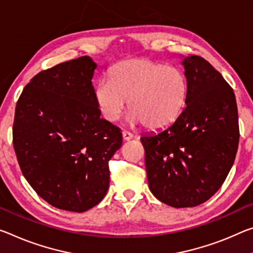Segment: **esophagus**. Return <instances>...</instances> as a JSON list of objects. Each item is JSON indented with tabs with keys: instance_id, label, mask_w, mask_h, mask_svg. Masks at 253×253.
Here are the masks:
<instances>
[{
	"instance_id": "obj_1",
	"label": "esophagus",
	"mask_w": 253,
	"mask_h": 253,
	"mask_svg": "<svg viewBox=\"0 0 253 253\" xmlns=\"http://www.w3.org/2000/svg\"><path fill=\"white\" fill-rule=\"evenodd\" d=\"M133 138V134L129 133V131L124 130L123 131V139L124 141H129V139Z\"/></svg>"
}]
</instances>
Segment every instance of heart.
Returning <instances> with one entry per match:
<instances>
[{
  "instance_id": "obj_1",
  "label": "heart",
  "mask_w": 253,
  "mask_h": 253,
  "mask_svg": "<svg viewBox=\"0 0 253 253\" xmlns=\"http://www.w3.org/2000/svg\"><path fill=\"white\" fill-rule=\"evenodd\" d=\"M93 97L100 114L110 123L120 118L129 99L130 124L161 129L174 123L186 107L188 83L175 67L145 58L123 61L109 72V80L94 85Z\"/></svg>"
}]
</instances>
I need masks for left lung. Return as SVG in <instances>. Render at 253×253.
I'll list each match as a JSON object with an SVG mask.
<instances>
[{
  "mask_svg": "<svg viewBox=\"0 0 253 253\" xmlns=\"http://www.w3.org/2000/svg\"><path fill=\"white\" fill-rule=\"evenodd\" d=\"M186 107L174 123L145 134L150 190L160 202L182 208L205 203L225 181L239 145V117L232 87L206 59L183 56Z\"/></svg>",
  "mask_w": 253,
  "mask_h": 253,
  "instance_id": "obj_1",
  "label": "left lung"
}]
</instances>
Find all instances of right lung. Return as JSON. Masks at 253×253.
<instances>
[{"instance_id":"obj_1","label":"right lung","mask_w":253,"mask_h":253,"mask_svg":"<svg viewBox=\"0 0 253 253\" xmlns=\"http://www.w3.org/2000/svg\"><path fill=\"white\" fill-rule=\"evenodd\" d=\"M89 56L61 63L31 79L17 102L13 146L23 175L51 206L82 213L109 188V160L120 129L100 118Z\"/></svg>"}]
</instances>
